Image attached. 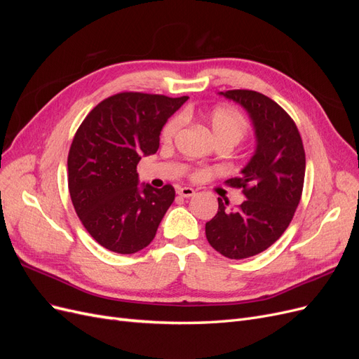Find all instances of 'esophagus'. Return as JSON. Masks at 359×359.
I'll return each instance as SVG.
<instances>
[{
	"instance_id": "34e87169",
	"label": "esophagus",
	"mask_w": 359,
	"mask_h": 359,
	"mask_svg": "<svg viewBox=\"0 0 359 359\" xmlns=\"http://www.w3.org/2000/svg\"><path fill=\"white\" fill-rule=\"evenodd\" d=\"M177 193L180 194V196H182V198H191L193 194H194V189H191V187H180V189H177Z\"/></svg>"
}]
</instances>
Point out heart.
<instances>
[{
    "instance_id": "heart-1",
    "label": "heart",
    "mask_w": 359,
    "mask_h": 359,
    "mask_svg": "<svg viewBox=\"0 0 359 359\" xmlns=\"http://www.w3.org/2000/svg\"><path fill=\"white\" fill-rule=\"evenodd\" d=\"M182 126V118L175 116L165 126L161 132V139L165 142H170L180 132ZM210 126L212 130V135L215 140H229L233 145L245 137L248 132L247 119L243 114L232 109V107H215V109L210 114Z\"/></svg>"
}]
</instances>
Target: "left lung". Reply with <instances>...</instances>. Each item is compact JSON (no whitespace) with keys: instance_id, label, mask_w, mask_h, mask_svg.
<instances>
[{"instance_id":"obj_1","label":"left lung","mask_w":359,"mask_h":359,"mask_svg":"<svg viewBox=\"0 0 359 359\" xmlns=\"http://www.w3.org/2000/svg\"><path fill=\"white\" fill-rule=\"evenodd\" d=\"M220 94L248 112L256 149L241 177L226 181L243 189L245 201L229 211L219 198V211L205 224V233L220 255L245 259L262 253L287 229L301 201L306 153L297 124L269 97L250 90Z\"/></svg>"}]
</instances>
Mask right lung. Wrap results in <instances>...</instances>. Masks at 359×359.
<instances>
[{
	"label": "right lung",
	"instance_id": "right-lung-1",
	"mask_svg": "<svg viewBox=\"0 0 359 359\" xmlns=\"http://www.w3.org/2000/svg\"><path fill=\"white\" fill-rule=\"evenodd\" d=\"M187 99L118 93L79 126L67 158L69 191L83 227L102 247L132 255L154 240L175 189L139 187L136 166L157 153L163 126Z\"/></svg>",
	"mask_w": 359,
	"mask_h": 359
}]
</instances>
